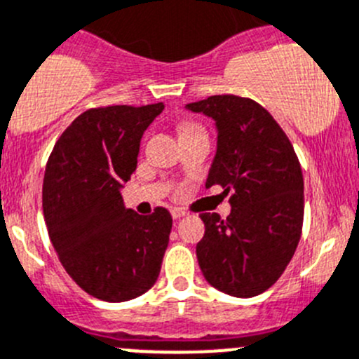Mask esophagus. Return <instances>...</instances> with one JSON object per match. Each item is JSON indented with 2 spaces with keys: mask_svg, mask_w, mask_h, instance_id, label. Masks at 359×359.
I'll use <instances>...</instances> for the list:
<instances>
[{
  "mask_svg": "<svg viewBox=\"0 0 359 359\" xmlns=\"http://www.w3.org/2000/svg\"><path fill=\"white\" fill-rule=\"evenodd\" d=\"M184 215H186V210H182V208H179V207L172 208V217L173 219H180V217H184Z\"/></svg>",
  "mask_w": 359,
  "mask_h": 359,
  "instance_id": "obj_1",
  "label": "esophagus"
}]
</instances>
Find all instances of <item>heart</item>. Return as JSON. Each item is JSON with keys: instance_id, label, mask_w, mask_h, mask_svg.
Segmentation results:
<instances>
[{"instance_id": "obj_1", "label": "heart", "mask_w": 359, "mask_h": 359, "mask_svg": "<svg viewBox=\"0 0 359 359\" xmlns=\"http://www.w3.org/2000/svg\"><path fill=\"white\" fill-rule=\"evenodd\" d=\"M191 131H203L201 130L200 126H198V124H191V123H187V124H184L182 128H180V135H186V133H191Z\"/></svg>"}]
</instances>
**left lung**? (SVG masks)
<instances>
[{"mask_svg":"<svg viewBox=\"0 0 359 359\" xmlns=\"http://www.w3.org/2000/svg\"><path fill=\"white\" fill-rule=\"evenodd\" d=\"M210 117L217 147L205 187L231 191L226 219L205 212L198 264L210 286L250 298L272 286L297 250L304 224V175L294 149L268 110L249 98L210 96L186 105Z\"/></svg>","mask_w":359,"mask_h":359,"instance_id":"1","label":"left lung"}]
</instances>
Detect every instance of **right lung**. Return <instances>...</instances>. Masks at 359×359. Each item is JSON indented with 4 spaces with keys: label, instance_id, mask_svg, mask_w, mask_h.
<instances>
[{
    "label": "right lung",
    "instance_id": "obj_1",
    "mask_svg": "<svg viewBox=\"0 0 359 359\" xmlns=\"http://www.w3.org/2000/svg\"><path fill=\"white\" fill-rule=\"evenodd\" d=\"M165 105H116L80 114L54 145L43 179V217L68 276L103 302H128L158 280L172 215H140L121 189L137 170L140 140Z\"/></svg>",
    "mask_w": 359,
    "mask_h": 359
}]
</instances>
